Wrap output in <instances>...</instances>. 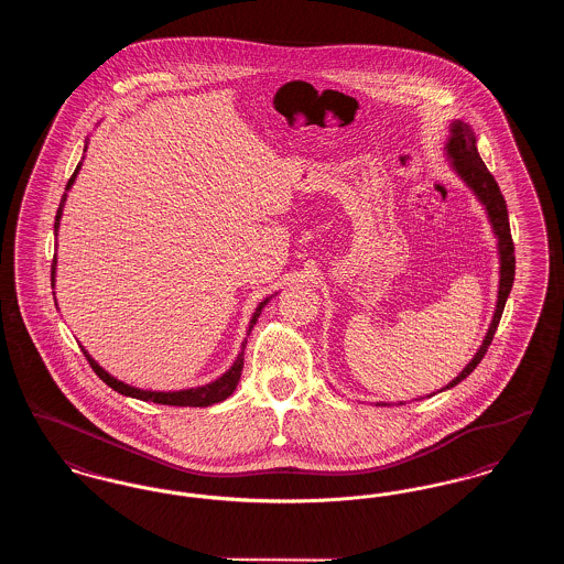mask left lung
I'll list each match as a JSON object with an SVG mask.
<instances>
[{"label":"left lung","instance_id":"8db88e82","mask_svg":"<svg viewBox=\"0 0 564 564\" xmlns=\"http://www.w3.org/2000/svg\"><path fill=\"white\" fill-rule=\"evenodd\" d=\"M446 152L453 159V166H455L456 173L467 182V186L474 189L476 196L482 200V205L486 207V212H488V217H490V224L495 228V235L499 239V253H501V279H499V300H497L495 317H492V323L488 327V334L484 338L480 350L465 366V370L456 376L451 384H446V389H451V387H455L460 380H465L467 376L478 368V364L482 361L486 350H488L492 338H495V332L499 327L503 308H506V302H508V295L511 292V285H513L516 256H513V241H511L510 217H508L506 198H503V194L499 189V184L495 182V177L490 175V171L486 169V164H484L480 154H478L476 137L471 133L469 124H465L460 120L453 122L451 137H448V143H446Z\"/></svg>","mask_w":564,"mask_h":564}]
</instances>
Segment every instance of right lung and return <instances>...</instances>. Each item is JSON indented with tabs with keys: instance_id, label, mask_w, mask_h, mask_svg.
<instances>
[{
	"instance_id": "obj_1",
	"label": "right lung",
	"mask_w": 564,
	"mask_h": 564,
	"mask_svg": "<svg viewBox=\"0 0 564 564\" xmlns=\"http://www.w3.org/2000/svg\"><path fill=\"white\" fill-rule=\"evenodd\" d=\"M78 171H80V164L76 166V171H74V175L69 177V182H67V188H72V184H74V180H76V175H78ZM65 198H67V194H63V198H61V205H58V209H56V217H54V237H56V232H58V221H61V215H63V205H65ZM54 267H56V258H53V267H51V281H53L54 285ZM269 300H264L258 308H256V313H253V317H251V325H249V332L253 329V325L258 322V317H260V313H262V308H264V304H267ZM84 350V349H82ZM84 357L88 359V364H90V368L95 370V375L99 376L108 387H111L113 391H118V393H122V395H129V398H134V400H143V402H154L162 403V405H189V408H207V405H214L217 402H224L228 395H232V391L237 389V384H239V380H241L242 372V350L241 355L237 357V361L232 364V368L226 372V375L221 376V378H217L214 382H209V384H203V387H196V389H184V391H169V393H159V391H141V389H134L131 384H124V382H120V380H116L113 376H109L86 350H84Z\"/></svg>"
}]
</instances>
